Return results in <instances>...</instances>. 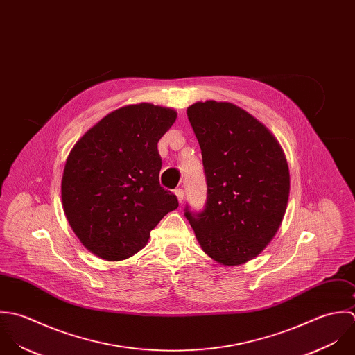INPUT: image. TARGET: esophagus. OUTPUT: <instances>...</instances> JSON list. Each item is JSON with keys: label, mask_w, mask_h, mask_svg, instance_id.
Wrapping results in <instances>:
<instances>
[{"label": "esophagus", "mask_w": 355, "mask_h": 355, "mask_svg": "<svg viewBox=\"0 0 355 355\" xmlns=\"http://www.w3.org/2000/svg\"><path fill=\"white\" fill-rule=\"evenodd\" d=\"M175 196H177V199H178L180 203L184 202V191H182V189H175Z\"/></svg>", "instance_id": "esophagus-1"}]
</instances>
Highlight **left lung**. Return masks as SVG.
Returning <instances> with one entry per match:
<instances>
[{
	"instance_id": "obj_1",
	"label": "left lung",
	"mask_w": 355,
	"mask_h": 355,
	"mask_svg": "<svg viewBox=\"0 0 355 355\" xmlns=\"http://www.w3.org/2000/svg\"><path fill=\"white\" fill-rule=\"evenodd\" d=\"M202 149L207 200L185 218L214 261L241 265L257 257L283 220L289 171L282 146L270 132L230 103L206 101L188 108Z\"/></svg>"
}]
</instances>
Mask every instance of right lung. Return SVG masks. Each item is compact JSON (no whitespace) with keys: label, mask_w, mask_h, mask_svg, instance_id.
Returning a JSON list of instances; mask_svg holds the SVG:
<instances>
[{"label":"right lung","mask_w":355,"mask_h":355,"mask_svg":"<svg viewBox=\"0 0 355 355\" xmlns=\"http://www.w3.org/2000/svg\"><path fill=\"white\" fill-rule=\"evenodd\" d=\"M177 114L148 103L122 107L93 126L66 162L62 199L82 244L107 261L139 252L149 232L178 207L160 187L157 142Z\"/></svg>","instance_id":"add662e5"}]
</instances>
